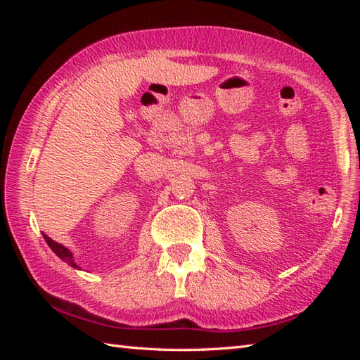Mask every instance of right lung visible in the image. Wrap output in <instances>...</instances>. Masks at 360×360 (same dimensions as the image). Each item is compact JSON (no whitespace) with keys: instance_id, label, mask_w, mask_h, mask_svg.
<instances>
[{"instance_id":"obj_1","label":"right lung","mask_w":360,"mask_h":360,"mask_svg":"<svg viewBox=\"0 0 360 360\" xmlns=\"http://www.w3.org/2000/svg\"><path fill=\"white\" fill-rule=\"evenodd\" d=\"M43 236H44V240H46V243H48V246L53 250V254H56L57 257H60L63 259V262H66L68 264H71L72 267H77V264L74 263V259H72V254L70 252V249H66L63 244H60V243H57V241H53L52 238H49L48 235L46 233H43Z\"/></svg>"}]
</instances>
